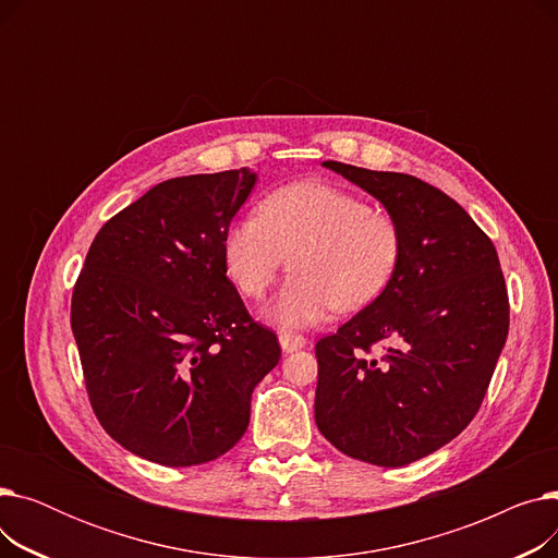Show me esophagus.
Listing matches in <instances>:
<instances>
[{
	"label": "esophagus",
	"mask_w": 558,
	"mask_h": 558,
	"mask_svg": "<svg viewBox=\"0 0 558 558\" xmlns=\"http://www.w3.org/2000/svg\"><path fill=\"white\" fill-rule=\"evenodd\" d=\"M307 343V339L303 335H294V332H280V345L284 353H294V350L303 348Z\"/></svg>",
	"instance_id": "34e87169"
}]
</instances>
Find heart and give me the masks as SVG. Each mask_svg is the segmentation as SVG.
Here are the masks:
<instances>
[{"label": "heart", "mask_w": 558, "mask_h": 558, "mask_svg": "<svg viewBox=\"0 0 558 558\" xmlns=\"http://www.w3.org/2000/svg\"><path fill=\"white\" fill-rule=\"evenodd\" d=\"M402 251L398 221L348 190L294 183L259 203L226 232L223 259L244 296L262 299L289 257L294 271L269 314L305 328L341 312L362 310L391 282Z\"/></svg>", "instance_id": "1"}]
</instances>
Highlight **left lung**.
Masks as SVG:
<instances>
[{
  "mask_svg": "<svg viewBox=\"0 0 558 558\" xmlns=\"http://www.w3.org/2000/svg\"><path fill=\"white\" fill-rule=\"evenodd\" d=\"M398 221V269L368 307L314 345L316 425L343 454L398 468L450 444L480 412L509 335L488 234L409 173L328 160Z\"/></svg>",
  "mask_w": 558,
  "mask_h": 558,
  "instance_id": "left-lung-1",
  "label": "left lung"
}]
</instances>
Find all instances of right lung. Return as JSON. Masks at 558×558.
Instances as JSON below:
<instances>
[{
  "mask_svg": "<svg viewBox=\"0 0 558 558\" xmlns=\"http://www.w3.org/2000/svg\"><path fill=\"white\" fill-rule=\"evenodd\" d=\"M255 185L230 169L169 179L104 223L72 291V332L101 427L160 465L213 461L248 427L280 362L226 276L223 240Z\"/></svg>",
  "mask_w": 558,
  "mask_h": 558,
  "instance_id": "add662e5",
  "label": "right lung"
}]
</instances>
